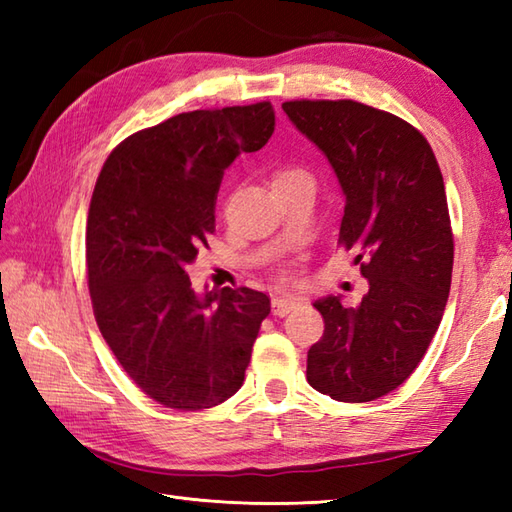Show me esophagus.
<instances>
[{
  "instance_id": "34e87169",
  "label": "esophagus",
  "mask_w": 512,
  "mask_h": 512,
  "mask_svg": "<svg viewBox=\"0 0 512 512\" xmlns=\"http://www.w3.org/2000/svg\"><path fill=\"white\" fill-rule=\"evenodd\" d=\"M295 306H297L295 297H290V295L273 297V314H279V317H284V314H288Z\"/></svg>"
}]
</instances>
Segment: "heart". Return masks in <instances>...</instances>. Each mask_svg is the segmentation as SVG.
Masks as SVG:
<instances>
[{"instance_id":"obj_1","label":"heart","mask_w":512,"mask_h":512,"mask_svg":"<svg viewBox=\"0 0 512 512\" xmlns=\"http://www.w3.org/2000/svg\"><path fill=\"white\" fill-rule=\"evenodd\" d=\"M301 176H308L306 171H301V169H295V167H290V169H281V171H277L275 173V180H273V184H277V182H286V180H292V178H301Z\"/></svg>"}]
</instances>
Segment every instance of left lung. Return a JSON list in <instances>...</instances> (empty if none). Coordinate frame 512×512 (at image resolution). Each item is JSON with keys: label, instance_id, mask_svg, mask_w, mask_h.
Listing matches in <instances>:
<instances>
[{"label": "left lung", "instance_id": "obj_1", "mask_svg": "<svg viewBox=\"0 0 512 512\" xmlns=\"http://www.w3.org/2000/svg\"><path fill=\"white\" fill-rule=\"evenodd\" d=\"M341 182L339 244L369 281L361 306L314 301L325 330L308 383L339 402L387 396L413 374L438 332L453 273V231L436 154L416 127L365 103L286 101Z\"/></svg>", "mask_w": 512, "mask_h": 512}]
</instances>
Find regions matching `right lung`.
I'll list each match as a JSON object with an SVG mask.
<instances>
[{
  "mask_svg": "<svg viewBox=\"0 0 512 512\" xmlns=\"http://www.w3.org/2000/svg\"><path fill=\"white\" fill-rule=\"evenodd\" d=\"M273 132L268 101L184 112L127 136L96 180L85 231L94 317L125 374L169 409H211L244 383L270 297L198 295L187 266L215 231L224 169Z\"/></svg>",
  "mask_w": 512,
  "mask_h": 512,
  "instance_id": "1",
  "label": "right lung"
}]
</instances>
